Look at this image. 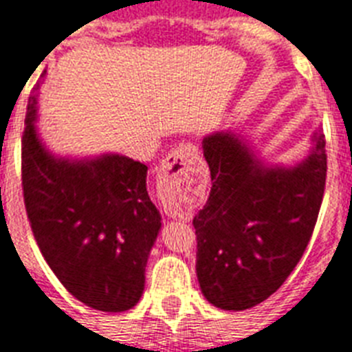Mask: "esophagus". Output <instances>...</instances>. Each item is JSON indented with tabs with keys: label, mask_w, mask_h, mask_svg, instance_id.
<instances>
[{
	"label": "esophagus",
	"mask_w": 352,
	"mask_h": 352,
	"mask_svg": "<svg viewBox=\"0 0 352 352\" xmlns=\"http://www.w3.org/2000/svg\"><path fill=\"white\" fill-rule=\"evenodd\" d=\"M199 157V148L195 144H181L175 150H171L166 155V159H162L161 168H159V175L168 177V179H179L184 175L188 170L190 161Z\"/></svg>",
	"instance_id": "esophagus-1"
}]
</instances>
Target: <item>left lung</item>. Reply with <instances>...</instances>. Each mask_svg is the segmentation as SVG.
Listing matches in <instances>:
<instances>
[{"label": "left lung", "mask_w": 352, "mask_h": 352, "mask_svg": "<svg viewBox=\"0 0 352 352\" xmlns=\"http://www.w3.org/2000/svg\"><path fill=\"white\" fill-rule=\"evenodd\" d=\"M295 166L265 164L231 130L204 137L208 202L193 219L202 295L224 311L270 298L295 270L315 230L325 188L324 133Z\"/></svg>", "instance_id": "obj_1"}]
</instances>
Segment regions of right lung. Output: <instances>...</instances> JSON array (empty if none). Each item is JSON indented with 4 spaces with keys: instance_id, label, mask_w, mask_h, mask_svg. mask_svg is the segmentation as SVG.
Instances as JSON below:
<instances>
[{
    "instance_id": "obj_1",
    "label": "right lung",
    "mask_w": 352,
    "mask_h": 352,
    "mask_svg": "<svg viewBox=\"0 0 352 352\" xmlns=\"http://www.w3.org/2000/svg\"><path fill=\"white\" fill-rule=\"evenodd\" d=\"M37 90L28 97L21 142L23 195L37 245L79 302L108 313L131 309L161 231L148 166L119 153L54 155L36 126Z\"/></svg>"
}]
</instances>
